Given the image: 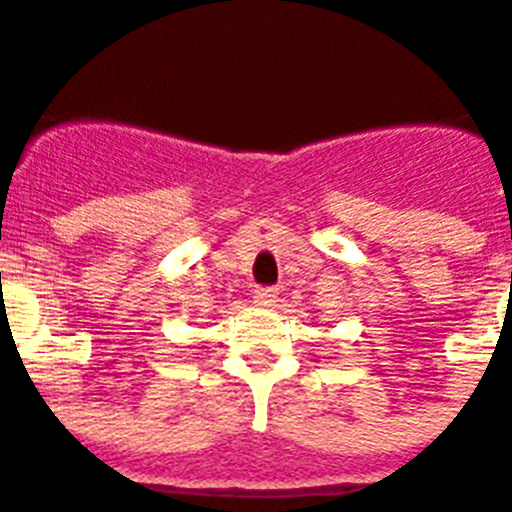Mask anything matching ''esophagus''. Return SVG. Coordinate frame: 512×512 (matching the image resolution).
<instances>
[{"mask_svg": "<svg viewBox=\"0 0 512 512\" xmlns=\"http://www.w3.org/2000/svg\"><path fill=\"white\" fill-rule=\"evenodd\" d=\"M277 293H280V288H275V285H261V288L253 290V298H256V304L272 306L277 301Z\"/></svg>", "mask_w": 512, "mask_h": 512, "instance_id": "1", "label": "esophagus"}]
</instances>
